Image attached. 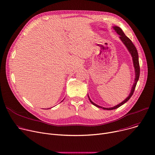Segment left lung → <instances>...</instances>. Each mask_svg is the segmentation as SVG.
<instances>
[{"label":"left lung","mask_w":155,"mask_h":155,"mask_svg":"<svg viewBox=\"0 0 155 155\" xmlns=\"http://www.w3.org/2000/svg\"><path fill=\"white\" fill-rule=\"evenodd\" d=\"M112 28H113V29L115 30V31L120 36L119 39L122 42V43L125 45L126 48L127 49L128 51L129 52V53L130 54V55L132 56L133 65H134V70H134L135 71V79H134V83L132 87V88H131V90H130V92L129 96L127 97L122 102H121L120 103H119L117 105L113 106V107H104L100 106L99 105L95 104L94 103H93L91 101V100L90 99V97L88 94V98L90 100V101L92 104H93L94 106H95L97 107L102 108L103 109H105V110H113V109H117L119 107L123 105L124 104H125L127 101H128L130 100V98L131 97V96H132V94L134 92L136 85H137V81H138V80L139 79V77H140V65H139V61H138V52H137V50L135 46L133 44L132 41L127 36H125V35L124 34V33L123 32V31L122 30V29L120 27L114 26H112Z\"/></svg>","instance_id":"8db88e82"}]
</instances>
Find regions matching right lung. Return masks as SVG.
<instances>
[{
	"mask_svg": "<svg viewBox=\"0 0 155 155\" xmlns=\"http://www.w3.org/2000/svg\"><path fill=\"white\" fill-rule=\"evenodd\" d=\"M63 100H62V101H63Z\"/></svg>",
	"mask_w": 155,
	"mask_h": 155,
	"instance_id": "add662e5",
	"label": "right lung"
}]
</instances>
